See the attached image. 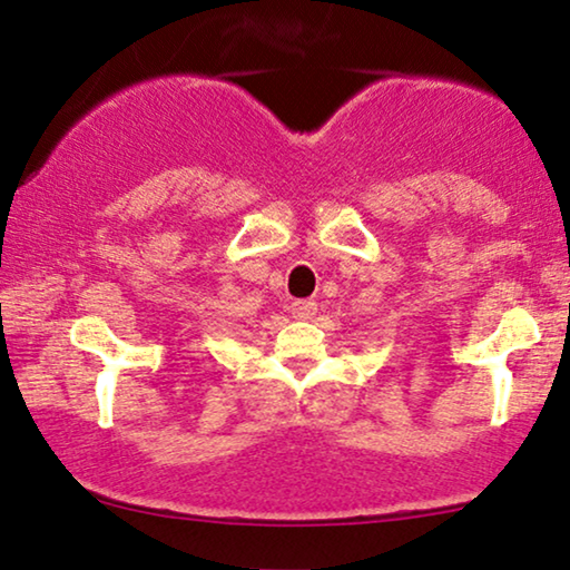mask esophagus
I'll list each match as a JSON object with an SVG mask.
<instances>
[{
	"instance_id": "34e87169",
	"label": "esophagus",
	"mask_w": 570,
	"mask_h": 570,
	"mask_svg": "<svg viewBox=\"0 0 570 570\" xmlns=\"http://www.w3.org/2000/svg\"><path fill=\"white\" fill-rule=\"evenodd\" d=\"M288 309H292L294 320H312L317 312V302L315 299H294Z\"/></svg>"
}]
</instances>
